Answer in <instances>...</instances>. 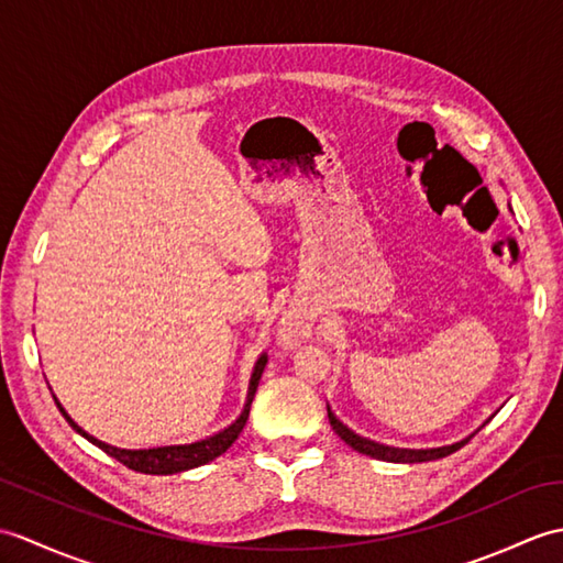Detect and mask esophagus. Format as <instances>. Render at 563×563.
Instances as JSON below:
<instances>
[{
    "label": "esophagus",
    "instance_id": "esophagus-1",
    "mask_svg": "<svg viewBox=\"0 0 563 563\" xmlns=\"http://www.w3.org/2000/svg\"><path fill=\"white\" fill-rule=\"evenodd\" d=\"M311 333V323L309 319L305 317L302 311H287L285 317L280 319V325H278V341L283 345H297L307 341Z\"/></svg>",
    "mask_w": 563,
    "mask_h": 563
}]
</instances>
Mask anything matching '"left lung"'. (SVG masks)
<instances>
[{
    "instance_id": "obj_1",
    "label": "left lung",
    "mask_w": 563,
    "mask_h": 563,
    "mask_svg": "<svg viewBox=\"0 0 563 563\" xmlns=\"http://www.w3.org/2000/svg\"><path fill=\"white\" fill-rule=\"evenodd\" d=\"M329 422L333 427V431L338 437H341L347 446H352L355 451L364 453V455H372L376 461H386V463H424V461H439V459H446V455L455 453L459 449H463L470 439H463L459 443H451V446H441V449H394V446H384V443H376L364 439L355 431L347 429L341 420H335V415L329 408Z\"/></svg>"
}]
</instances>
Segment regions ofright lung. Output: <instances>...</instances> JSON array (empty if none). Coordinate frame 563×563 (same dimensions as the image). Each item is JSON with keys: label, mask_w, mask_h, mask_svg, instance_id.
<instances>
[{"label": "right lung", "mask_w": 563, "mask_h": 563, "mask_svg": "<svg viewBox=\"0 0 563 563\" xmlns=\"http://www.w3.org/2000/svg\"><path fill=\"white\" fill-rule=\"evenodd\" d=\"M264 367H266V355H261L258 362H256V367H254V374H252L250 394H246V405H244L242 415L238 417V422H232L228 429H222V431H218V434L208 437L203 441L185 443V446H161V449H141V451H126V449L110 446V443L98 441L96 437L86 434V431L78 427L67 412H64V408L57 402V398H55V402H57L59 412L64 415V420H67L78 431V434L86 437L90 443H96L100 451L112 455L114 461H120L129 470H134V473H143V475H175V473H185V470L211 463V461L218 459V455H222L232 446L234 439H238L240 431L244 429L246 420H250L252 400H254V394L258 388L261 374H264Z\"/></svg>", "instance_id": "obj_1"}]
</instances>
